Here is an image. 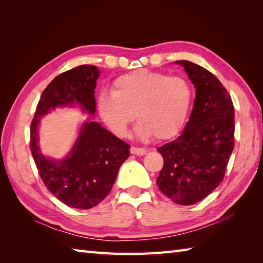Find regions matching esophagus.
Here are the masks:
<instances>
[{
	"label": "esophagus",
	"instance_id": "obj_1",
	"mask_svg": "<svg viewBox=\"0 0 263 263\" xmlns=\"http://www.w3.org/2000/svg\"><path fill=\"white\" fill-rule=\"evenodd\" d=\"M131 154L137 155V156H143L147 154V149L144 148H138V147H132L131 148Z\"/></svg>",
	"mask_w": 263,
	"mask_h": 263
}]
</instances>
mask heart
Listing matches in <instances>:
<instances>
[{"mask_svg": "<svg viewBox=\"0 0 263 263\" xmlns=\"http://www.w3.org/2000/svg\"><path fill=\"white\" fill-rule=\"evenodd\" d=\"M193 91L183 77L139 69L116 78L113 92L97 97L100 119L117 137H126L128 125L139 119L136 136L172 138L181 131L191 109Z\"/></svg>", "mask_w": 263, "mask_h": 263, "instance_id": "b5f03b06", "label": "heart"}]
</instances>
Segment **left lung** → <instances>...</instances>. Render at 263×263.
Segmentation results:
<instances>
[{
    "label": "left lung",
    "mask_w": 263,
    "mask_h": 263,
    "mask_svg": "<svg viewBox=\"0 0 263 263\" xmlns=\"http://www.w3.org/2000/svg\"><path fill=\"white\" fill-rule=\"evenodd\" d=\"M195 88L193 108L175 140L157 150L164 167L157 185L177 204L199 202L219 185L234 149V106L221 82L190 61H176Z\"/></svg>",
    "instance_id": "1"
}]
</instances>
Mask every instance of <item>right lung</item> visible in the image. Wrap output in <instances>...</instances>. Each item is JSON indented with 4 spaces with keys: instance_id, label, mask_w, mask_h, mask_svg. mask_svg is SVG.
Returning <instances> with one entry per match:
<instances>
[{
    "instance_id": "obj_1",
    "label": "right lung",
    "mask_w": 263,
    "mask_h": 263,
    "mask_svg": "<svg viewBox=\"0 0 263 263\" xmlns=\"http://www.w3.org/2000/svg\"><path fill=\"white\" fill-rule=\"evenodd\" d=\"M99 74L96 66L79 65L54 78L42 93L30 127V149L39 175L49 192L71 208L90 209L102 202L130 155L127 143L90 119L96 113ZM64 107L80 108L89 117L70 152L57 160L41 153L37 128L43 116Z\"/></svg>"
}]
</instances>
